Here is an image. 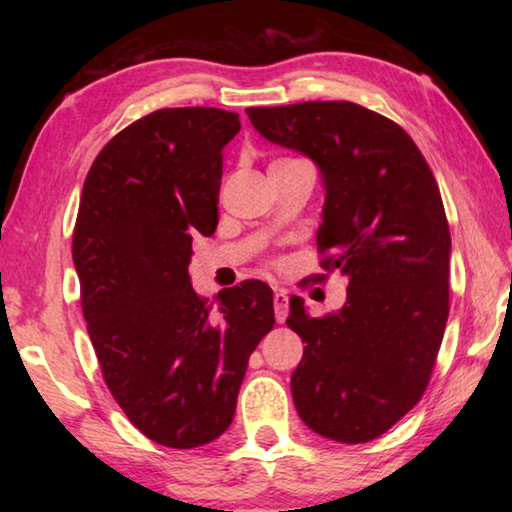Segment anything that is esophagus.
I'll return each mask as SVG.
<instances>
[{
  "label": "esophagus",
  "instance_id": "1",
  "mask_svg": "<svg viewBox=\"0 0 512 512\" xmlns=\"http://www.w3.org/2000/svg\"><path fill=\"white\" fill-rule=\"evenodd\" d=\"M273 307H275V320L277 323H284L289 316V296L284 289H275L273 293Z\"/></svg>",
  "mask_w": 512,
  "mask_h": 512
}]
</instances>
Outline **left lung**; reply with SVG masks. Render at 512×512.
I'll use <instances>...</instances> for the list:
<instances>
[{"label":"left lung","instance_id":"left-lung-1","mask_svg":"<svg viewBox=\"0 0 512 512\" xmlns=\"http://www.w3.org/2000/svg\"><path fill=\"white\" fill-rule=\"evenodd\" d=\"M264 140L307 155L325 187L320 266L348 277L345 305L287 325L305 345L291 375L302 422L339 443L379 438L420 402L449 316L452 237L436 178L395 121L350 101L248 108Z\"/></svg>","mask_w":512,"mask_h":512}]
</instances>
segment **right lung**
Here are the masks:
<instances>
[{"label":"right lung","mask_w":512,"mask_h":512,"mask_svg":"<svg viewBox=\"0 0 512 512\" xmlns=\"http://www.w3.org/2000/svg\"><path fill=\"white\" fill-rule=\"evenodd\" d=\"M237 112L164 108L103 146L85 178L72 257L112 397L153 443L192 449L230 427L273 291L246 280L212 311L189 280L194 235L219 223L223 149Z\"/></svg>","instance_id":"right-lung-1"}]
</instances>
